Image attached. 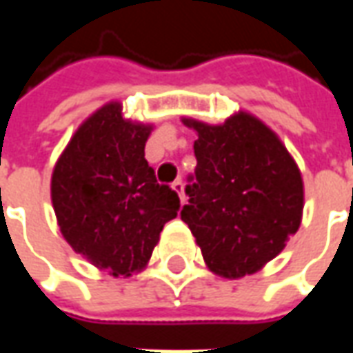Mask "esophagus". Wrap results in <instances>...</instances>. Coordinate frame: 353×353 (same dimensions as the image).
Segmentation results:
<instances>
[{
    "label": "esophagus",
    "instance_id": "obj_1",
    "mask_svg": "<svg viewBox=\"0 0 353 353\" xmlns=\"http://www.w3.org/2000/svg\"><path fill=\"white\" fill-rule=\"evenodd\" d=\"M172 189L179 194V199L183 202V183H181V179H176V181L172 183Z\"/></svg>",
    "mask_w": 353,
    "mask_h": 353
}]
</instances>
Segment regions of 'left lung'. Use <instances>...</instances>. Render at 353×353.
<instances>
[{
	"label": "left lung",
	"instance_id": "8db88e82",
	"mask_svg": "<svg viewBox=\"0 0 353 353\" xmlns=\"http://www.w3.org/2000/svg\"><path fill=\"white\" fill-rule=\"evenodd\" d=\"M196 132V172L183 219L206 266L238 280L280 255L304 208L301 170L280 136L259 117L236 111L221 124L181 117Z\"/></svg>",
	"mask_w": 353,
	"mask_h": 353
}]
</instances>
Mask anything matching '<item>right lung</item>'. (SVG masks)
I'll return each mask as SVG.
<instances>
[{
  "label": "right lung",
  "instance_id": "right-lung-1",
  "mask_svg": "<svg viewBox=\"0 0 353 353\" xmlns=\"http://www.w3.org/2000/svg\"><path fill=\"white\" fill-rule=\"evenodd\" d=\"M151 130L111 100L79 124L52 168L50 200L62 236L113 278L145 268L179 210V196L157 183L145 161Z\"/></svg>",
  "mask_w": 353,
  "mask_h": 353
}]
</instances>
